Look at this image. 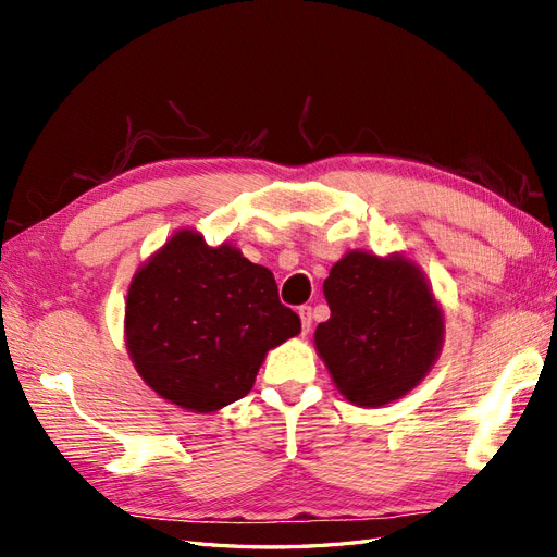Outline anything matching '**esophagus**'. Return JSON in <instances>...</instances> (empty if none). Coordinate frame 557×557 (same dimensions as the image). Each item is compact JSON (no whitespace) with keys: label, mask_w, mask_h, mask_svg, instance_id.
Masks as SVG:
<instances>
[{"label":"esophagus","mask_w":557,"mask_h":557,"mask_svg":"<svg viewBox=\"0 0 557 557\" xmlns=\"http://www.w3.org/2000/svg\"><path fill=\"white\" fill-rule=\"evenodd\" d=\"M299 318H301V332L305 334H309V330H311V323H313V318H311V307H299Z\"/></svg>","instance_id":"esophagus-1"}]
</instances>
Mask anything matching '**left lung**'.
Returning <instances> with one entry per match:
<instances>
[{"label":"left lung","mask_w":557,"mask_h":557,"mask_svg":"<svg viewBox=\"0 0 557 557\" xmlns=\"http://www.w3.org/2000/svg\"><path fill=\"white\" fill-rule=\"evenodd\" d=\"M323 293L330 320L315 327V350L348 401L383 407L425 379L442 350L444 313L411 260L350 250Z\"/></svg>","instance_id":"8db88e82"}]
</instances>
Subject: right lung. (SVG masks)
<instances>
[{"instance_id":"add662e5","label":"right lung","mask_w":557,"mask_h":557,"mask_svg":"<svg viewBox=\"0 0 557 557\" xmlns=\"http://www.w3.org/2000/svg\"><path fill=\"white\" fill-rule=\"evenodd\" d=\"M274 274L239 248L181 230L134 274L125 344L139 376L181 409L211 413L250 393L269 348L299 334Z\"/></svg>"}]
</instances>
